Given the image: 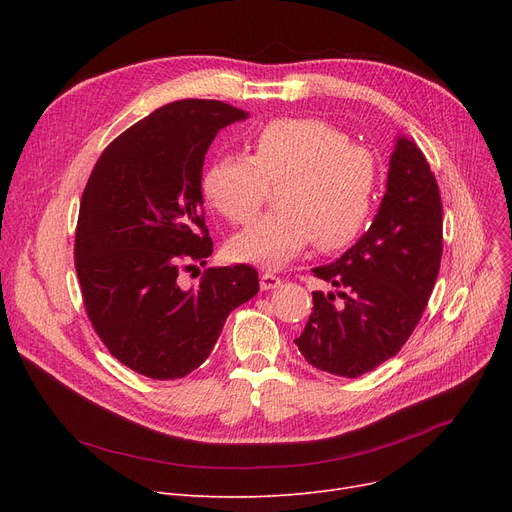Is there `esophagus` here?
<instances>
[{"instance_id": "obj_1", "label": "esophagus", "mask_w": 512, "mask_h": 512, "mask_svg": "<svg viewBox=\"0 0 512 512\" xmlns=\"http://www.w3.org/2000/svg\"><path fill=\"white\" fill-rule=\"evenodd\" d=\"M280 278L276 276V274H272V272H263L261 276H259V286H261V290H272V288H278L280 286Z\"/></svg>"}]
</instances>
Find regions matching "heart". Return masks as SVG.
<instances>
[{"mask_svg": "<svg viewBox=\"0 0 512 512\" xmlns=\"http://www.w3.org/2000/svg\"><path fill=\"white\" fill-rule=\"evenodd\" d=\"M249 155H222L203 176L207 201L249 224L276 184V209L234 236V261L280 267L307 245L336 251L363 230L378 182L373 153L317 118H278L249 134Z\"/></svg>", "mask_w": 512, "mask_h": 512, "instance_id": "b5f03b06", "label": "heart"}]
</instances>
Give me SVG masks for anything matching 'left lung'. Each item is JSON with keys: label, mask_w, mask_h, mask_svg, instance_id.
I'll return each instance as SVG.
<instances>
[{"label": "left lung", "mask_w": 512, "mask_h": 512, "mask_svg": "<svg viewBox=\"0 0 512 512\" xmlns=\"http://www.w3.org/2000/svg\"><path fill=\"white\" fill-rule=\"evenodd\" d=\"M442 242L436 176L413 141L398 139L371 228L338 261L313 270L338 294L313 292L307 326L294 340L305 361L359 378L398 355L438 280Z\"/></svg>", "instance_id": "obj_1"}]
</instances>
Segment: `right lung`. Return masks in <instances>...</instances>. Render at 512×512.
Returning <instances> with one entry per match:
<instances>
[{
    "instance_id": "1",
    "label": "right lung",
    "mask_w": 512,
    "mask_h": 512,
    "mask_svg": "<svg viewBox=\"0 0 512 512\" xmlns=\"http://www.w3.org/2000/svg\"><path fill=\"white\" fill-rule=\"evenodd\" d=\"M242 118L215 99L159 107L105 147L80 199L74 267L87 317L112 357L145 378L195 371L230 311L259 292L245 263L209 267L191 290L178 278L213 253L203 161L218 130Z\"/></svg>"
}]
</instances>
